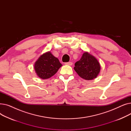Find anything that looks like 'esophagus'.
Here are the masks:
<instances>
[{"mask_svg":"<svg viewBox=\"0 0 131 131\" xmlns=\"http://www.w3.org/2000/svg\"><path fill=\"white\" fill-rule=\"evenodd\" d=\"M65 65H67L71 66V65H72L73 63H72V62H71V61H70V62H67V63H65Z\"/></svg>","mask_w":131,"mask_h":131,"instance_id":"esophagus-1","label":"esophagus"}]
</instances>
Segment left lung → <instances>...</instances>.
<instances>
[{
	"instance_id": "left-lung-1",
	"label": "left lung",
	"mask_w": 131,
	"mask_h": 131,
	"mask_svg": "<svg viewBox=\"0 0 131 131\" xmlns=\"http://www.w3.org/2000/svg\"><path fill=\"white\" fill-rule=\"evenodd\" d=\"M74 69L81 78L92 80L98 76L101 66L99 61L94 56L85 52L80 60L75 63Z\"/></svg>"
}]
</instances>
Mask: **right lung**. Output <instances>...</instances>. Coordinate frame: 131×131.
<instances>
[{
  "instance_id": "right-lung-1",
  "label": "right lung",
  "mask_w": 131,
  "mask_h": 131,
  "mask_svg": "<svg viewBox=\"0 0 131 131\" xmlns=\"http://www.w3.org/2000/svg\"><path fill=\"white\" fill-rule=\"evenodd\" d=\"M61 66L58 59L50 51H47L39 57L34 65V68L38 77L47 79L56 74Z\"/></svg>"
}]
</instances>
